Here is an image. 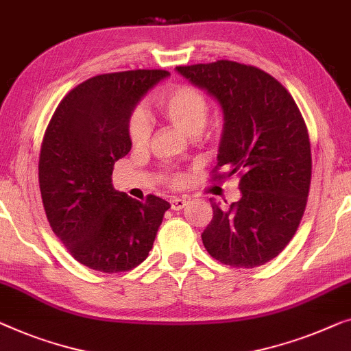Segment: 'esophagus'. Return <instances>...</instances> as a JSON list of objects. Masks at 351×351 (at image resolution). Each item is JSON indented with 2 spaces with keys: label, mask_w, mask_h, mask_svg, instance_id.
<instances>
[{
  "label": "esophagus",
  "mask_w": 351,
  "mask_h": 351,
  "mask_svg": "<svg viewBox=\"0 0 351 351\" xmlns=\"http://www.w3.org/2000/svg\"><path fill=\"white\" fill-rule=\"evenodd\" d=\"M185 197H172L171 199V209L172 210H182L186 206Z\"/></svg>",
  "instance_id": "1"
}]
</instances>
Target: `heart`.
Instances as JSON below:
<instances>
[{"instance_id": "b5f03b06", "label": "heart", "mask_w": 351, "mask_h": 351, "mask_svg": "<svg viewBox=\"0 0 351 351\" xmlns=\"http://www.w3.org/2000/svg\"><path fill=\"white\" fill-rule=\"evenodd\" d=\"M161 115L186 136L199 134L204 128L209 104L199 90L190 85H176L161 93L156 99ZM130 139L134 145H145L152 134V121L144 109H136L130 117ZM179 176H172L171 182L177 184Z\"/></svg>"}]
</instances>
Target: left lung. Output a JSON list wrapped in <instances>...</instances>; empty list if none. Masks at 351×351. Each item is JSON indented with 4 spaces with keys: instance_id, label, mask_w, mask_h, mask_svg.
<instances>
[{
    "instance_id": "1",
    "label": "left lung",
    "mask_w": 351,
    "mask_h": 351,
    "mask_svg": "<svg viewBox=\"0 0 351 351\" xmlns=\"http://www.w3.org/2000/svg\"><path fill=\"white\" fill-rule=\"evenodd\" d=\"M176 71L220 106L217 167L241 174V199L228 207L210 199L202 243L228 266H261L288 245L306 210L312 155L302 115L287 88L255 66L220 60Z\"/></svg>"
}]
</instances>
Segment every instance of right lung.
<instances>
[{
	"instance_id": "right-lung-1",
	"label": "right lung",
	"mask_w": 351,
	"mask_h": 351,
	"mask_svg": "<svg viewBox=\"0 0 351 351\" xmlns=\"http://www.w3.org/2000/svg\"><path fill=\"white\" fill-rule=\"evenodd\" d=\"M167 71L96 75L71 90L45 131L39 188L50 228L80 264L130 271L149 256L169 202L117 191L114 163L131 150L128 123L139 101Z\"/></svg>"
}]
</instances>
